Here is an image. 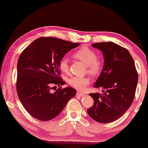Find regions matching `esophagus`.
I'll list each match as a JSON object with an SVG mask.
<instances>
[{"mask_svg":"<svg viewBox=\"0 0 148 148\" xmlns=\"http://www.w3.org/2000/svg\"><path fill=\"white\" fill-rule=\"evenodd\" d=\"M77 96H81V97H82V96H84V95H85V94H84V93L83 92H77Z\"/></svg>","mask_w":148,"mask_h":148,"instance_id":"obj_1","label":"esophagus"}]
</instances>
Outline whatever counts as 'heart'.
<instances>
[{
    "label": "heart",
    "mask_w": 148,
    "mask_h": 148,
    "mask_svg": "<svg viewBox=\"0 0 148 148\" xmlns=\"http://www.w3.org/2000/svg\"><path fill=\"white\" fill-rule=\"evenodd\" d=\"M73 56L76 59L83 62L87 67V71L92 75H97L102 69L103 59L101 56H96V53L91 48L83 47L74 53ZM60 69L63 73L69 72V62L67 59L63 58L58 64ZM90 79L88 77H71L69 79V84L77 90H83L90 84Z\"/></svg>",
    "instance_id": "1"
}]
</instances>
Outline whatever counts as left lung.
Returning a JSON list of instances; mask_svg holds the SVG:
<instances>
[{
    "label": "left lung",
    "mask_w": 148,
    "mask_h": 148,
    "mask_svg": "<svg viewBox=\"0 0 148 148\" xmlns=\"http://www.w3.org/2000/svg\"><path fill=\"white\" fill-rule=\"evenodd\" d=\"M104 58L103 69L94 87L103 93L89 94L94 100L87 110L96 121L108 123L117 120L129 110L134 100L138 83V73L129 50L113 42L94 43Z\"/></svg>",
    "instance_id": "1"
}]
</instances>
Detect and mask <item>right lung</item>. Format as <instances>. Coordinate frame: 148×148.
<instances>
[{
    "label": "right lung",
    "instance_id": "add662e5",
    "mask_svg": "<svg viewBox=\"0 0 148 148\" xmlns=\"http://www.w3.org/2000/svg\"><path fill=\"white\" fill-rule=\"evenodd\" d=\"M79 45L56 37H40L21 53L17 65V92L26 111L36 119L47 121L57 117L75 96L72 87L62 88L65 83L59 76L58 64Z\"/></svg>",
    "mask_w": 148,
    "mask_h": 148
}]
</instances>
